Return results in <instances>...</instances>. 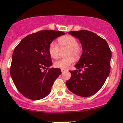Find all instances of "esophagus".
<instances>
[{
  "mask_svg": "<svg viewBox=\"0 0 123 123\" xmlns=\"http://www.w3.org/2000/svg\"><path fill=\"white\" fill-rule=\"evenodd\" d=\"M65 71H66V70H65L64 69H61V72H62V73H63V72H65Z\"/></svg>",
  "mask_w": 123,
  "mask_h": 123,
  "instance_id": "34e87169",
  "label": "esophagus"
}]
</instances>
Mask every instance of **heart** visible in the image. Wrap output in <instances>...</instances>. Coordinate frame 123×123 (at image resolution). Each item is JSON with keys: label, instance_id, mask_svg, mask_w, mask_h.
Instances as JSON below:
<instances>
[{"label": "heart", "instance_id": "b5f03b06", "mask_svg": "<svg viewBox=\"0 0 123 123\" xmlns=\"http://www.w3.org/2000/svg\"><path fill=\"white\" fill-rule=\"evenodd\" d=\"M59 43L61 46H65L69 48L67 55L68 57L60 59L55 61L54 64L55 68L62 69H67L70 67L75 61V59L79 58L82 53V48L79 45V42L76 38L74 36H62L58 39ZM49 53L51 57L53 59H57L59 55V47L55 41H52L49 46ZM73 55V56L72 55Z\"/></svg>", "mask_w": 123, "mask_h": 123}]
</instances>
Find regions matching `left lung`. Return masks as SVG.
Instances as JSON below:
<instances>
[{
  "instance_id": "8db88e82",
  "label": "left lung",
  "mask_w": 123,
  "mask_h": 123,
  "mask_svg": "<svg viewBox=\"0 0 123 123\" xmlns=\"http://www.w3.org/2000/svg\"><path fill=\"white\" fill-rule=\"evenodd\" d=\"M69 34L79 39L83 51L75 66L78 70H70L71 77L66 85L77 95L90 97L102 87L110 74L111 51L107 42L93 32L83 30Z\"/></svg>"
}]
</instances>
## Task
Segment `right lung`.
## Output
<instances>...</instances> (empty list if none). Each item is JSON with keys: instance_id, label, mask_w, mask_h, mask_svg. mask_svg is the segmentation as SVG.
<instances>
[{"instance_id": "add662e5", "label": "right lung", "mask_w": 123, "mask_h": 123, "mask_svg": "<svg viewBox=\"0 0 123 123\" xmlns=\"http://www.w3.org/2000/svg\"><path fill=\"white\" fill-rule=\"evenodd\" d=\"M65 35L61 31L44 30L28 35L15 48L10 72L17 90L28 98L42 99L49 94L60 69L49 68L50 43ZM43 69H45L44 71Z\"/></svg>"}]
</instances>
